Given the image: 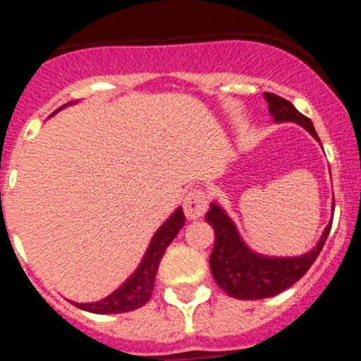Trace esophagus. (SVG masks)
Returning a JSON list of instances; mask_svg holds the SVG:
<instances>
[{"label":"esophagus","mask_w":361,"mask_h":361,"mask_svg":"<svg viewBox=\"0 0 361 361\" xmlns=\"http://www.w3.org/2000/svg\"><path fill=\"white\" fill-rule=\"evenodd\" d=\"M208 209V197L199 188H193L184 197V213L188 220H197Z\"/></svg>","instance_id":"esophagus-1"}]
</instances>
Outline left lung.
I'll return each mask as SVG.
<instances>
[{"instance_id": "1", "label": "left lung", "mask_w": 361, "mask_h": 361, "mask_svg": "<svg viewBox=\"0 0 361 361\" xmlns=\"http://www.w3.org/2000/svg\"><path fill=\"white\" fill-rule=\"evenodd\" d=\"M264 97L269 104V114L275 123L300 124L317 141H320L311 119L302 116L289 101L269 92H266ZM206 222L215 229V245L209 257L213 279L222 291L238 300L269 298L291 288L317 260L333 224L329 222L325 226L318 244L307 253L300 257H267L253 251L242 240L235 222L216 200L209 204Z\"/></svg>"}]
</instances>
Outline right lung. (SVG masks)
<instances>
[{
  "label": "right lung",
  "instance_id": "obj_1",
  "mask_svg": "<svg viewBox=\"0 0 361 361\" xmlns=\"http://www.w3.org/2000/svg\"><path fill=\"white\" fill-rule=\"evenodd\" d=\"M73 103L75 101L68 104ZM68 104H65V106H68ZM59 110H56L54 114H57ZM184 222H186V219H184L183 208H177L171 213L170 219L166 220L164 224L155 231L141 264L137 266V269L130 275V279H126V282L121 288H117L111 295L99 300V302L75 305L82 309V311L95 312V314H116V312H128L133 311V309L142 307L149 300V296H152L153 286H155V275H157L162 255H164L166 247L171 244V240L177 237V233L183 229Z\"/></svg>",
  "mask_w": 361,
  "mask_h": 361
}]
</instances>
